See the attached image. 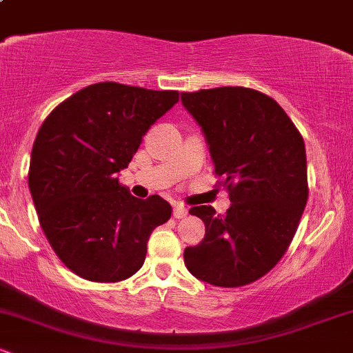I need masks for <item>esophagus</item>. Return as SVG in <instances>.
I'll return each instance as SVG.
<instances>
[{
    "instance_id": "1",
    "label": "esophagus",
    "mask_w": 353,
    "mask_h": 353,
    "mask_svg": "<svg viewBox=\"0 0 353 353\" xmlns=\"http://www.w3.org/2000/svg\"><path fill=\"white\" fill-rule=\"evenodd\" d=\"M174 217L176 219H182V217H185L188 216V208H185V205H182V204H174Z\"/></svg>"
}]
</instances>
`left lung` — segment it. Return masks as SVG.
I'll use <instances>...</instances> for the list:
<instances>
[{
    "label": "left lung",
    "instance_id": "obj_1",
    "mask_svg": "<svg viewBox=\"0 0 353 353\" xmlns=\"http://www.w3.org/2000/svg\"><path fill=\"white\" fill-rule=\"evenodd\" d=\"M182 106L201 125L214 171L224 177L230 208L189 210L205 236L185 247L184 264L217 287L255 282L283 257L305 209V144L272 98L241 86L182 92Z\"/></svg>",
    "mask_w": 353,
    "mask_h": 353
}]
</instances>
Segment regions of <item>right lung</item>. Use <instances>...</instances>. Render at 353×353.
<instances>
[{"mask_svg":"<svg viewBox=\"0 0 353 353\" xmlns=\"http://www.w3.org/2000/svg\"><path fill=\"white\" fill-rule=\"evenodd\" d=\"M177 101V91L106 81L74 92L39 128L28 174L31 197L52 250L79 277H131L144 264L151 232L171 217L168 201L131 196L117 172Z\"/></svg>","mask_w":353,"mask_h":353,"instance_id":"right-lung-1","label":"right lung"}]
</instances>
